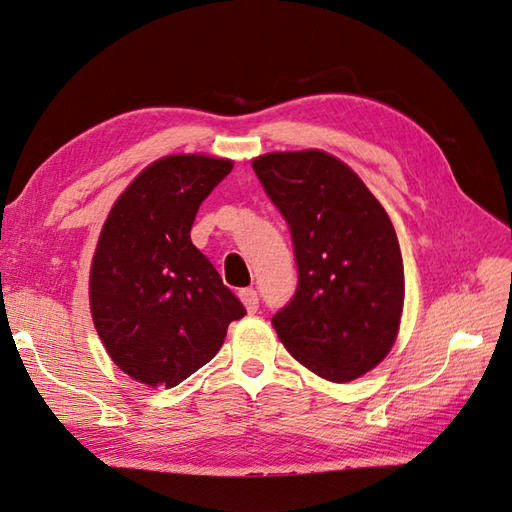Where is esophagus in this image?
Instances as JSON below:
<instances>
[{"label":"esophagus","mask_w":512,"mask_h":512,"mask_svg":"<svg viewBox=\"0 0 512 512\" xmlns=\"http://www.w3.org/2000/svg\"><path fill=\"white\" fill-rule=\"evenodd\" d=\"M239 297H241V301H243L247 312L254 314L256 309H258V294H256V290H254V288H243V290L239 292Z\"/></svg>","instance_id":"obj_1"}]
</instances>
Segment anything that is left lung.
<instances>
[{"instance_id": "left-lung-1", "label": "left lung", "mask_w": 512, "mask_h": 512, "mask_svg": "<svg viewBox=\"0 0 512 512\" xmlns=\"http://www.w3.org/2000/svg\"><path fill=\"white\" fill-rule=\"evenodd\" d=\"M288 222L299 284L273 316L286 350L324 380L350 382L395 344L404 260L391 218L350 166L318 149L252 162Z\"/></svg>"}]
</instances>
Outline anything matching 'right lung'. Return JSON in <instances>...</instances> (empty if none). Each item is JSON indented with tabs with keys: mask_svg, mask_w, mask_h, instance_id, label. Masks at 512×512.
<instances>
[{
	"mask_svg": "<svg viewBox=\"0 0 512 512\" xmlns=\"http://www.w3.org/2000/svg\"><path fill=\"white\" fill-rule=\"evenodd\" d=\"M230 160L166 156L123 192L102 226L89 303L113 363L149 386H177L209 363L243 303L190 239L198 207Z\"/></svg>",
	"mask_w": 512,
	"mask_h": 512,
	"instance_id": "1",
	"label": "right lung"
}]
</instances>
